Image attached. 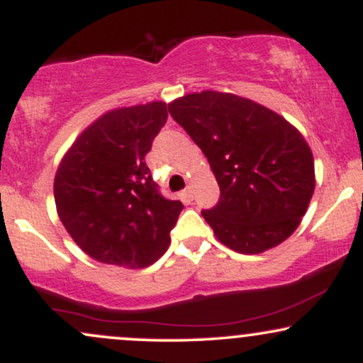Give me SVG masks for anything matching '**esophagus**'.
<instances>
[{
  "instance_id": "obj_1",
  "label": "esophagus",
  "mask_w": 363,
  "mask_h": 363,
  "mask_svg": "<svg viewBox=\"0 0 363 363\" xmlns=\"http://www.w3.org/2000/svg\"><path fill=\"white\" fill-rule=\"evenodd\" d=\"M193 196H194V191H193V186H187L184 191H182V198L186 199V201H193Z\"/></svg>"
}]
</instances>
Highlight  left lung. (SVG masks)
<instances>
[{"mask_svg": "<svg viewBox=\"0 0 363 363\" xmlns=\"http://www.w3.org/2000/svg\"><path fill=\"white\" fill-rule=\"evenodd\" d=\"M169 112L201 148L220 201L201 215L216 239L240 254H261L294 234L314 194V157L283 116L227 91H194Z\"/></svg>", "mask_w": 363, "mask_h": 363, "instance_id": "left-lung-1", "label": "left lung"}]
</instances>
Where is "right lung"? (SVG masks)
Masks as SVG:
<instances>
[{
	"label": "right lung",
	"instance_id": "1",
	"mask_svg": "<svg viewBox=\"0 0 363 363\" xmlns=\"http://www.w3.org/2000/svg\"><path fill=\"white\" fill-rule=\"evenodd\" d=\"M165 121V102L118 107L83 129L61 158L57 216L95 261L138 269L167 251L182 203L158 193L145 164Z\"/></svg>",
	"mask_w": 363,
	"mask_h": 363
}]
</instances>
